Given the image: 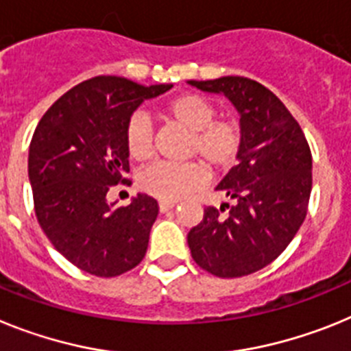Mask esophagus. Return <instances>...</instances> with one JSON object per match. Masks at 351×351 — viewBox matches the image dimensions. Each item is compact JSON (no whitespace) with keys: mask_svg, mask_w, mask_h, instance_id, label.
I'll return each instance as SVG.
<instances>
[{"mask_svg":"<svg viewBox=\"0 0 351 351\" xmlns=\"http://www.w3.org/2000/svg\"><path fill=\"white\" fill-rule=\"evenodd\" d=\"M176 205H178V203H176V201H167V199H162V201H158V210H160V212H167V210L175 208Z\"/></svg>","mask_w":351,"mask_h":351,"instance_id":"34e87169","label":"esophagus"}]
</instances>
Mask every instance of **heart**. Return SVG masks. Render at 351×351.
I'll return each instance as SVG.
<instances>
[{"label": "heart", "instance_id": "heart-1", "mask_svg": "<svg viewBox=\"0 0 351 351\" xmlns=\"http://www.w3.org/2000/svg\"><path fill=\"white\" fill-rule=\"evenodd\" d=\"M164 114L191 132L189 152L199 154L215 171H224L237 160L242 148V130L234 120H215V108L203 97L182 95L164 108ZM125 145L134 160H146L154 154V130L145 112H136L127 123ZM208 180L199 162H157L141 173L139 185L158 199H180Z\"/></svg>", "mask_w": 351, "mask_h": 351}]
</instances>
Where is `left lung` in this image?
Here are the masks:
<instances>
[{
    "mask_svg": "<svg viewBox=\"0 0 351 351\" xmlns=\"http://www.w3.org/2000/svg\"><path fill=\"white\" fill-rule=\"evenodd\" d=\"M187 84L226 97L242 130L239 164L215 187L234 205L206 206L189 231V249L213 276H249L272 263L302 226L313 187L309 145L285 104L252 79L224 75Z\"/></svg>",
    "mask_w": 351,
    "mask_h": 351,
    "instance_id": "obj_1",
    "label": "left lung"
}]
</instances>
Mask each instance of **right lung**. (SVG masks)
Here are the masks:
<instances>
[{
  "mask_svg": "<svg viewBox=\"0 0 351 351\" xmlns=\"http://www.w3.org/2000/svg\"><path fill=\"white\" fill-rule=\"evenodd\" d=\"M171 88L99 75L66 91L36 125L28 155L36 219L54 249L91 276H120L145 258L157 201L139 193L117 206L108 191L129 173L134 111Z\"/></svg>",
  "mask_w": 351,
  "mask_h": 351,
  "instance_id": "add662e5",
  "label": "right lung"
}]
</instances>
